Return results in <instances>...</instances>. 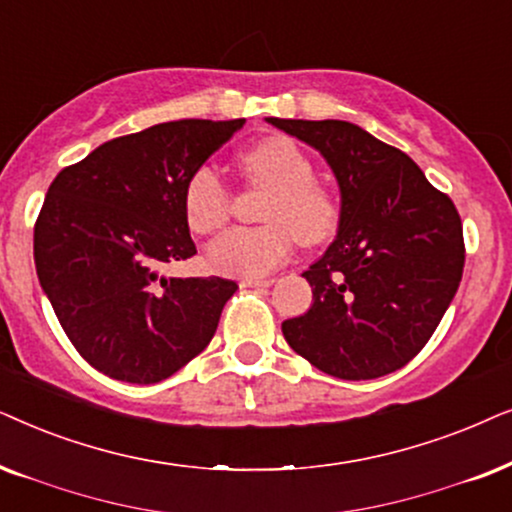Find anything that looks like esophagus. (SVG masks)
I'll return each instance as SVG.
<instances>
[{
	"instance_id": "esophagus-1",
	"label": "esophagus",
	"mask_w": 512,
	"mask_h": 512,
	"mask_svg": "<svg viewBox=\"0 0 512 512\" xmlns=\"http://www.w3.org/2000/svg\"><path fill=\"white\" fill-rule=\"evenodd\" d=\"M274 278H241V288H269Z\"/></svg>"
}]
</instances>
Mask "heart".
Segmentation results:
<instances>
[{"instance_id": "heart-1", "label": "heart", "mask_w": 512, "mask_h": 512, "mask_svg": "<svg viewBox=\"0 0 512 512\" xmlns=\"http://www.w3.org/2000/svg\"><path fill=\"white\" fill-rule=\"evenodd\" d=\"M252 182L271 189L260 227L224 231L206 252L210 269L231 276H264L290 255L295 238L306 245L330 241L339 227L335 196L313 182V161L283 135L257 140L241 154ZM229 187L215 168H196L185 185V215L196 234H213L227 222Z\"/></svg>"}]
</instances>
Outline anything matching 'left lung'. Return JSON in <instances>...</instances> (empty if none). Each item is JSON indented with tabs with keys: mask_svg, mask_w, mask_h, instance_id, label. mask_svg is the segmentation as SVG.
<instances>
[{
	"mask_svg": "<svg viewBox=\"0 0 512 512\" xmlns=\"http://www.w3.org/2000/svg\"><path fill=\"white\" fill-rule=\"evenodd\" d=\"M267 121L316 149L342 194L335 241L302 274L311 309L285 320V342L337 379L400 370L459 290L466 250L454 203L410 156L356 124Z\"/></svg>",
	"mask_w": 512,
	"mask_h": 512,
	"instance_id": "left-lung-1",
	"label": "left lung"
}]
</instances>
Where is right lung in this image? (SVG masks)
I'll return each mask as SVG.
<instances>
[{"mask_svg":"<svg viewBox=\"0 0 512 512\" xmlns=\"http://www.w3.org/2000/svg\"><path fill=\"white\" fill-rule=\"evenodd\" d=\"M245 119H180L114 138L51 182L34 267L74 349L95 370L156 384L199 356L238 290L220 276L166 278L196 255L185 185Z\"/></svg>","mask_w":512,"mask_h":512,"instance_id":"add662e5","label":"right lung"}]
</instances>
